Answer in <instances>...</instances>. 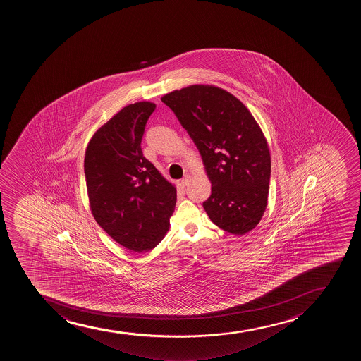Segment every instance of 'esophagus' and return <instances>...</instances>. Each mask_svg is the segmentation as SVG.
<instances>
[{"label": "esophagus", "instance_id": "34e87169", "mask_svg": "<svg viewBox=\"0 0 361 361\" xmlns=\"http://www.w3.org/2000/svg\"><path fill=\"white\" fill-rule=\"evenodd\" d=\"M190 178H192L190 175H185V176H183V180H181V185H183V187L187 186V185L190 183Z\"/></svg>", "mask_w": 361, "mask_h": 361}]
</instances>
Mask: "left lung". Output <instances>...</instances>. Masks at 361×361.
I'll list each match as a JSON object with an SVG mask.
<instances>
[{
    "label": "left lung",
    "mask_w": 361,
    "mask_h": 361,
    "mask_svg": "<svg viewBox=\"0 0 361 361\" xmlns=\"http://www.w3.org/2000/svg\"><path fill=\"white\" fill-rule=\"evenodd\" d=\"M200 152L212 183L204 211L216 226L243 235L259 224L268 206L271 157L249 109L226 90L207 84L161 97Z\"/></svg>",
    "instance_id": "1"
}]
</instances>
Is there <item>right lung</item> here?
<instances>
[{
  "label": "right lung",
  "instance_id": "1",
  "mask_svg": "<svg viewBox=\"0 0 361 361\" xmlns=\"http://www.w3.org/2000/svg\"><path fill=\"white\" fill-rule=\"evenodd\" d=\"M155 108L143 101L121 109L92 135L84 159L93 218L115 242L138 253L164 239L176 204L175 185L142 152Z\"/></svg>",
  "mask_w": 361,
  "mask_h": 361
}]
</instances>
